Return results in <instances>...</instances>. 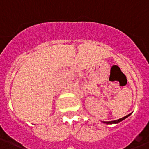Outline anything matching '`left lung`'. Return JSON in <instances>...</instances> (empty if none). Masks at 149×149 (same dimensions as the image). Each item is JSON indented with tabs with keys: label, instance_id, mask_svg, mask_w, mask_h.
Returning a JSON list of instances; mask_svg holds the SVG:
<instances>
[{
	"label": "left lung",
	"instance_id": "1",
	"mask_svg": "<svg viewBox=\"0 0 149 149\" xmlns=\"http://www.w3.org/2000/svg\"><path fill=\"white\" fill-rule=\"evenodd\" d=\"M130 114H128V115L125 116V117H124V118H120V119H118V120H112V121H104V123H105V124H107V125H110V124H113V123H118L120 122V121H121V120H123L124 119H125L126 118H127L128 116H129Z\"/></svg>",
	"mask_w": 149,
	"mask_h": 149
}]
</instances>
